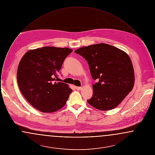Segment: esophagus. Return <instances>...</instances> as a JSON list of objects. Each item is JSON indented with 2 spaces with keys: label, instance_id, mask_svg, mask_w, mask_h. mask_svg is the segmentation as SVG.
I'll return each mask as SVG.
<instances>
[{
  "label": "esophagus",
  "instance_id": "esophagus-1",
  "mask_svg": "<svg viewBox=\"0 0 155 155\" xmlns=\"http://www.w3.org/2000/svg\"><path fill=\"white\" fill-rule=\"evenodd\" d=\"M82 87H75V89H77V90H81L82 89Z\"/></svg>",
  "mask_w": 155,
  "mask_h": 155
}]
</instances>
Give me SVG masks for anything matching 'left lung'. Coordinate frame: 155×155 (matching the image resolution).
Returning <instances> with one entry per match:
<instances>
[{
	"mask_svg": "<svg viewBox=\"0 0 155 155\" xmlns=\"http://www.w3.org/2000/svg\"><path fill=\"white\" fill-rule=\"evenodd\" d=\"M88 63L92 78L93 95L87 101L94 107L109 110L117 107L132 91L134 71L125 52L106 44L92 45L75 50Z\"/></svg>",
	"mask_w": 155,
	"mask_h": 155,
	"instance_id": "obj_1",
	"label": "left lung"
}]
</instances>
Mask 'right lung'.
Returning <instances> with one entry per match:
<instances>
[{
    "instance_id": "add662e5",
    "label": "right lung",
    "mask_w": 155,
    "mask_h": 155,
    "mask_svg": "<svg viewBox=\"0 0 155 155\" xmlns=\"http://www.w3.org/2000/svg\"><path fill=\"white\" fill-rule=\"evenodd\" d=\"M72 51L67 48L45 46L30 50L21 59L17 73L18 87L26 100L38 110L54 112L66 103L73 90L66 83L54 81L64 60Z\"/></svg>"
}]
</instances>
